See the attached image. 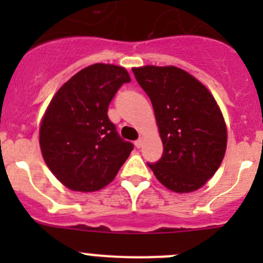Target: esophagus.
<instances>
[{
  "label": "esophagus",
  "instance_id": "esophagus-1",
  "mask_svg": "<svg viewBox=\"0 0 263 263\" xmlns=\"http://www.w3.org/2000/svg\"><path fill=\"white\" fill-rule=\"evenodd\" d=\"M142 144H144V137H140L139 140H136V141H135V145H136L137 148L141 147Z\"/></svg>",
  "mask_w": 263,
  "mask_h": 263
}]
</instances>
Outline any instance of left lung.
Wrapping results in <instances>:
<instances>
[{"label":"left lung","mask_w":263,"mask_h":263,"mask_svg":"<svg viewBox=\"0 0 263 263\" xmlns=\"http://www.w3.org/2000/svg\"><path fill=\"white\" fill-rule=\"evenodd\" d=\"M153 104L163 156L150 164L168 190L188 193L202 187L219 169L227 150V126L205 85L174 66L132 68Z\"/></svg>","instance_id":"obj_1"}]
</instances>
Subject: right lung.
<instances>
[{"label":"right lung","mask_w":263,"mask_h":263,"mask_svg":"<svg viewBox=\"0 0 263 263\" xmlns=\"http://www.w3.org/2000/svg\"><path fill=\"white\" fill-rule=\"evenodd\" d=\"M126 68L105 63L85 67L60 87L42 119V155L55 178L72 191L94 192L115 179L134 145L108 118Z\"/></svg>","instance_id":"1"}]
</instances>
